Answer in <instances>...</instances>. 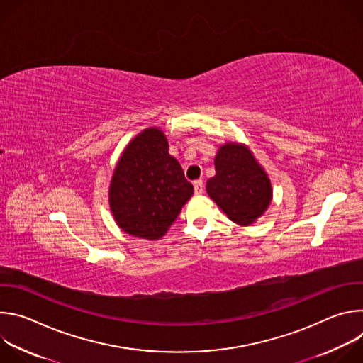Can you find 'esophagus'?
Masks as SVG:
<instances>
[{"label": "esophagus", "mask_w": 363, "mask_h": 363, "mask_svg": "<svg viewBox=\"0 0 363 363\" xmlns=\"http://www.w3.org/2000/svg\"><path fill=\"white\" fill-rule=\"evenodd\" d=\"M194 191H195V194H196V195H199V194H202V192H203V182H202L201 179L194 182Z\"/></svg>", "instance_id": "34e87169"}]
</instances>
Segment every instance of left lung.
I'll use <instances>...</instances> for the list:
<instances>
[{"label": "left lung", "mask_w": 363, "mask_h": 363, "mask_svg": "<svg viewBox=\"0 0 363 363\" xmlns=\"http://www.w3.org/2000/svg\"><path fill=\"white\" fill-rule=\"evenodd\" d=\"M216 175L206 181V192L223 213L238 225H250L262 217L272 202V182L242 143L228 142L220 146Z\"/></svg>", "instance_id": "left-lung-1"}]
</instances>
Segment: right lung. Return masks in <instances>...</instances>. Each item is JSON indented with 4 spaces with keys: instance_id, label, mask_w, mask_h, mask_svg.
Segmentation results:
<instances>
[{
    "instance_id": "1",
    "label": "right lung",
    "mask_w": 363,
    "mask_h": 363,
    "mask_svg": "<svg viewBox=\"0 0 363 363\" xmlns=\"http://www.w3.org/2000/svg\"><path fill=\"white\" fill-rule=\"evenodd\" d=\"M168 149L164 132L147 128L128 143L113 171L111 211L116 224L133 237L160 240L194 194Z\"/></svg>"
}]
</instances>
